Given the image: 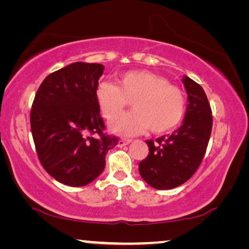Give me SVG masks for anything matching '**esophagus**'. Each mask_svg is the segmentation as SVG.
I'll list each match as a JSON object with an SVG mask.
<instances>
[{
	"mask_svg": "<svg viewBox=\"0 0 249 249\" xmlns=\"http://www.w3.org/2000/svg\"><path fill=\"white\" fill-rule=\"evenodd\" d=\"M129 142H132V140H129V138H122V140H120L119 142H117V146L123 147V146L128 145Z\"/></svg>",
	"mask_w": 249,
	"mask_h": 249,
	"instance_id": "34e87169",
	"label": "esophagus"
}]
</instances>
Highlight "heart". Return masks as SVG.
Instances as JSON below:
<instances>
[{
    "mask_svg": "<svg viewBox=\"0 0 249 249\" xmlns=\"http://www.w3.org/2000/svg\"><path fill=\"white\" fill-rule=\"evenodd\" d=\"M95 99L103 116L115 120L132 101L134 111L111 124L112 132L136 135L149 127L153 133H165L182 121L187 101L179 88L149 71H128L117 79V86L102 81L95 89Z\"/></svg>",
    "mask_w": 249,
    "mask_h": 249,
    "instance_id": "1",
    "label": "heart"
}]
</instances>
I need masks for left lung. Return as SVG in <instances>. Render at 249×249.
Listing matches in <instances>:
<instances>
[{"mask_svg": "<svg viewBox=\"0 0 249 249\" xmlns=\"http://www.w3.org/2000/svg\"><path fill=\"white\" fill-rule=\"evenodd\" d=\"M182 83L189 102L182 125L156 142L146 141L149 154L138 165L142 178L158 190L179 187L195 175L212 130V111L204 90L187 75Z\"/></svg>", "mask_w": 249, "mask_h": 249, "instance_id": "8db88e82", "label": "left lung"}]
</instances>
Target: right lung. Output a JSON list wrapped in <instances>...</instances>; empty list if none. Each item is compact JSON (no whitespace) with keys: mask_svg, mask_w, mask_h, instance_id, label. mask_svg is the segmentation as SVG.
Segmentation results:
<instances>
[{"mask_svg":"<svg viewBox=\"0 0 249 249\" xmlns=\"http://www.w3.org/2000/svg\"><path fill=\"white\" fill-rule=\"evenodd\" d=\"M103 70L100 64L73 62L46 77L33 102L31 127L39 161L53 178L70 187L98 178L117 142L103 134L95 99Z\"/></svg>","mask_w":249,"mask_h":249,"instance_id":"obj_1","label":"right lung"}]
</instances>
